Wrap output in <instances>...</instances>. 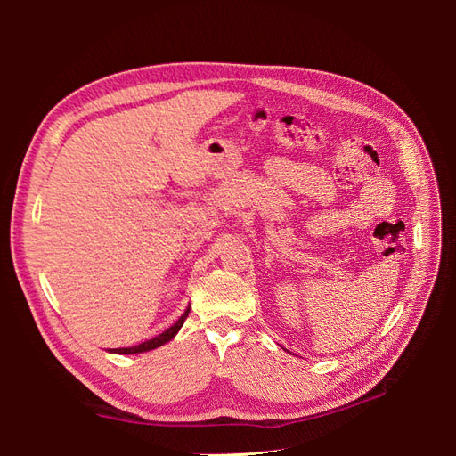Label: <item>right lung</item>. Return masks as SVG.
I'll return each mask as SVG.
<instances>
[{"label":"right lung","mask_w":456,"mask_h":456,"mask_svg":"<svg viewBox=\"0 0 456 456\" xmlns=\"http://www.w3.org/2000/svg\"><path fill=\"white\" fill-rule=\"evenodd\" d=\"M188 314H190V307L186 309V312L182 314V317L178 319L176 323H174L172 327H168L167 331L160 333L159 337H152V338H149V341H144V343H141V345H134V346H129V348H113L111 353H119V354H137V353H147V351H152V348H157V346H160V345H164V343H168L170 338L180 331V327L183 325V322H186Z\"/></svg>","instance_id":"obj_1"}]
</instances>
